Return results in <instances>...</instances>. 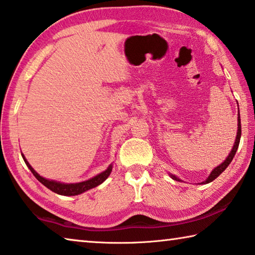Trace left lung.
Wrapping results in <instances>:
<instances>
[{
	"instance_id": "8db88e82",
	"label": "left lung",
	"mask_w": 255,
	"mask_h": 255,
	"mask_svg": "<svg viewBox=\"0 0 255 255\" xmlns=\"http://www.w3.org/2000/svg\"><path fill=\"white\" fill-rule=\"evenodd\" d=\"M238 133H237V139H235V142H234V146L232 148V150H231L230 155L228 156V158H226L223 163H222L220 166H217V167H215L214 169L212 170V173L210 174V176H208V178L206 180H204L202 184H207V183H211L214 180L216 177H219V176L224 172V170L226 169V167L231 164V161H232L233 157L235 155V152H237L238 150V147H239V143H240V139H241V119H240V114H239V117H238ZM172 176V178L175 179V180H180L179 178L176 177V176Z\"/></svg>"
}]
</instances>
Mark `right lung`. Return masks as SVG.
<instances>
[{
	"label": "right lung",
	"mask_w": 255,
	"mask_h": 255,
	"mask_svg": "<svg viewBox=\"0 0 255 255\" xmlns=\"http://www.w3.org/2000/svg\"><path fill=\"white\" fill-rule=\"evenodd\" d=\"M22 157H23V159H24L27 167L30 168L32 174L35 176V178L38 179L40 183H42L45 187H48L50 189V191L57 193V194H59V195H64V196H75V195H78V194H81L83 192L88 191V189H91L96 186H98V185H100L101 183L105 182V180L108 178V176L110 175V173H112V170H113V166L110 165L109 167L105 170V172L95 176L94 178L86 180V182H81V183H77V184H63V183L54 182V180H49V179L41 177V176L31 167V165L27 163V160L24 158V156L22 155Z\"/></svg>",
	"instance_id": "obj_1"
}]
</instances>
